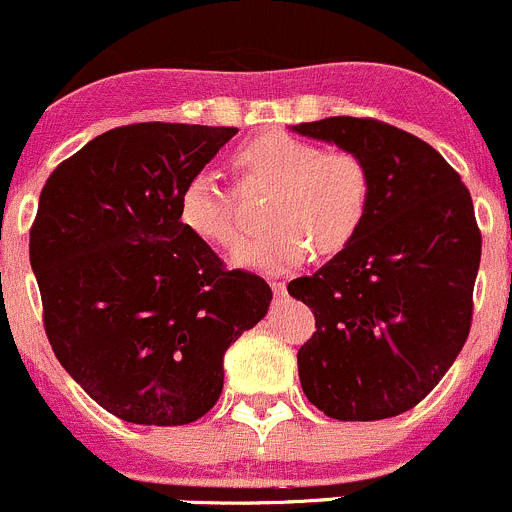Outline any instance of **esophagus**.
Here are the masks:
<instances>
[{
	"instance_id": "esophagus-1",
	"label": "esophagus",
	"mask_w": 512,
	"mask_h": 512,
	"mask_svg": "<svg viewBox=\"0 0 512 512\" xmlns=\"http://www.w3.org/2000/svg\"><path fill=\"white\" fill-rule=\"evenodd\" d=\"M271 288H273V293L281 295L283 291H286V283H283V281H271Z\"/></svg>"
}]
</instances>
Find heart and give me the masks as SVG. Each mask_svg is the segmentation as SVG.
<instances>
[{
  "instance_id": "obj_1",
  "label": "heart",
  "mask_w": 512,
  "mask_h": 512,
  "mask_svg": "<svg viewBox=\"0 0 512 512\" xmlns=\"http://www.w3.org/2000/svg\"><path fill=\"white\" fill-rule=\"evenodd\" d=\"M241 184L271 187L266 226L271 229L234 251L231 261L258 271L281 273L298 266L310 246L335 256L355 241L372 202V177L365 160L350 150H323L298 135L261 133L236 147ZM179 224L212 246L241 239L234 194L209 172L187 179L177 202Z\"/></svg>"
}]
</instances>
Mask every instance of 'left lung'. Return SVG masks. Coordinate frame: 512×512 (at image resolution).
<instances>
[{"label":"left lung","instance_id":"8db88e82","mask_svg":"<svg viewBox=\"0 0 512 512\" xmlns=\"http://www.w3.org/2000/svg\"><path fill=\"white\" fill-rule=\"evenodd\" d=\"M293 130L355 152L372 177L355 241L288 283L318 328L298 350L300 384L333 419H389L416 407L466 345L481 263L471 192L429 142L382 120Z\"/></svg>","mask_w":512,"mask_h":512}]
</instances>
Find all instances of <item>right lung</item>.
<instances>
[{
  "mask_svg": "<svg viewBox=\"0 0 512 512\" xmlns=\"http://www.w3.org/2000/svg\"><path fill=\"white\" fill-rule=\"evenodd\" d=\"M236 128L135 123L108 130L46 179L29 258L56 360L130 424L202 419L224 352L271 305L261 276L229 271L177 217L179 192Z\"/></svg>",
  "mask_w": 512,
  "mask_h": 512,
  "instance_id": "1",
  "label": "right lung"
}]
</instances>
